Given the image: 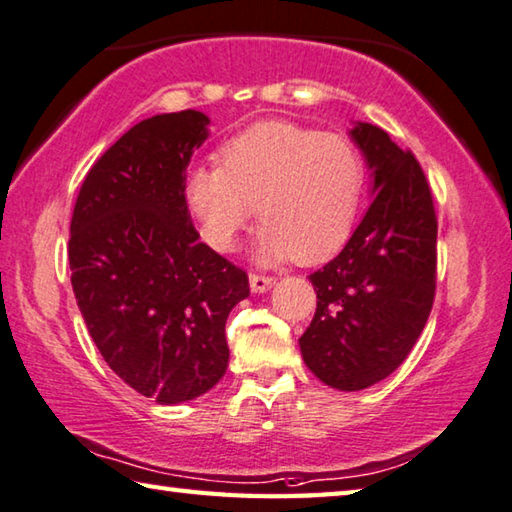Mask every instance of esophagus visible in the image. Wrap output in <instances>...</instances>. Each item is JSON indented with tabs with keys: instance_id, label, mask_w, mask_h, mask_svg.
I'll list each match as a JSON object with an SVG mask.
<instances>
[{
	"instance_id": "34e87169",
	"label": "esophagus",
	"mask_w": 512,
	"mask_h": 512,
	"mask_svg": "<svg viewBox=\"0 0 512 512\" xmlns=\"http://www.w3.org/2000/svg\"><path fill=\"white\" fill-rule=\"evenodd\" d=\"M276 283L274 276H265V274H249V285H251V292L261 294L267 292Z\"/></svg>"
}]
</instances>
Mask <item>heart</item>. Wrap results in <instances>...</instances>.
I'll return each mask as SVG.
<instances>
[{"label": "heart", "mask_w": 512, "mask_h": 512, "mask_svg": "<svg viewBox=\"0 0 512 512\" xmlns=\"http://www.w3.org/2000/svg\"><path fill=\"white\" fill-rule=\"evenodd\" d=\"M220 168H193L186 200L204 240L233 251L254 211L263 261L315 265L351 233L364 191V157L346 134L265 121L220 148Z\"/></svg>", "instance_id": "b5f03b06"}]
</instances>
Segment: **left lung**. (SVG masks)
I'll use <instances>...</instances> for the list:
<instances>
[{
    "label": "left lung",
    "instance_id": "left-lung-1",
    "mask_svg": "<svg viewBox=\"0 0 512 512\" xmlns=\"http://www.w3.org/2000/svg\"><path fill=\"white\" fill-rule=\"evenodd\" d=\"M373 170V202L333 261L310 274L317 310L301 335L308 369L360 391L391 375L423 333L436 294L432 188L411 150L378 125L351 132Z\"/></svg>",
    "mask_w": 512,
    "mask_h": 512
}]
</instances>
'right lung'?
Instances as JSON below:
<instances>
[{"instance_id": "right-lung-1", "label": "right lung", "mask_w": 512, "mask_h": 512, "mask_svg": "<svg viewBox=\"0 0 512 512\" xmlns=\"http://www.w3.org/2000/svg\"><path fill=\"white\" fill-rule=\"evenodd\" d=\"M209 116L157 114L89 168L71 215V288L107 366L159 405L193 400L227 371L224 324L247 272L200 242L186 168Z\"/></svg>"}]
</instances>
